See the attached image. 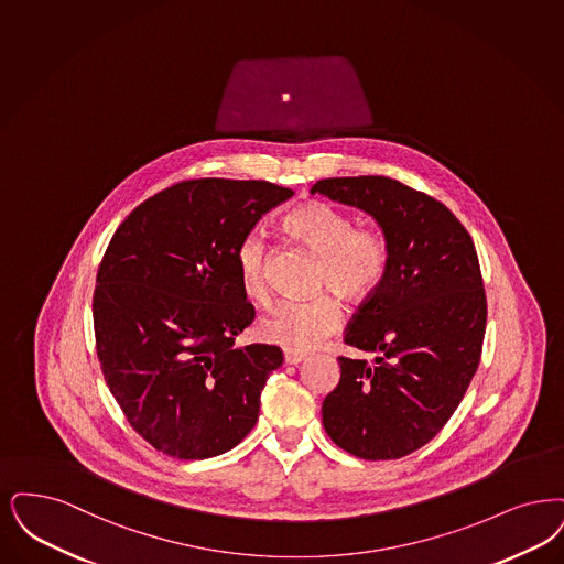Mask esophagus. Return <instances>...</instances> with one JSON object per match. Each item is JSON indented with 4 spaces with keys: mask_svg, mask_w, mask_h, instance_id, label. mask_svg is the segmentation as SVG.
I'll return each mask as SVG.
<instances>
[{
    "mask_svg": "<svg viewBox=\"0 0 564 564\" xmlns=\"http://www.w3.org/2000/svg\"><path fill=\"white\" fill-rule=\"evenodd\" d=\"M283 357H285L288 365H297V362H302L306 359V355H304V352H297V350H285Z\"/></svg>",
    "mask_w": 564,
    "mask_h": 564,
    "instance_id": "34e87169",
    "label": "esophagus"
}]
</instances>
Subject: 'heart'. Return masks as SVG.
<instances>
[{
	"instance_id": "obj_1",
	"label": "heart",
	"mask_w": 564,
	"mask_h": 564,
	"mask_svg": "<svg viewBox=\"0 0 564 564\" xmlns=\"http://www.w3.org/2000/svg\"><path fill=\"white\" fill-rule=\"evenodd\" d=\"M283 230L295 243L321 258L318 290L334 292L348 302H365L382 288L390 267L388 239L378 226H355L350 214L332 203L308 202L283 218ZM237 274L243 293L267 300V243L249 232L239 243ZM341 323V306L334 295L311 302H283L258 323L260 338L288 350H311Z\"/></svg>"
}]
</instances>
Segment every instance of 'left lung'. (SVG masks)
<instances>
[{"instance_id": "1", "label": "left lung", "mask_w": 564, "mask_h": 564, "mask_svg": "<svg viewBox=\"0 0 564 564\" xmlns=\"http://www.w3.org/2000/svg\"><path fill=\"white\" fill-rule=\"evenodd\" d=\"M311 193L373 216L390 248L382 288L344 336L378 357H339L323 426L361 459L405 457L449 422L480 362L487 297L473 237L449 207L386 176L325 178Z\"/></svg>"}]
</instances>
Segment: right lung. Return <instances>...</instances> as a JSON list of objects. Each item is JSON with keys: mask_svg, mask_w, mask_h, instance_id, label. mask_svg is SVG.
<instances>
[{"mask_svg": "<svg viewBox=\"0 0 564 564\" xmlns=\"http://www.w3.org/2000/svg\"><path fill=\"white\" fill-rule=\"evenodd\" d=\"M292 195L267 181H184L115 230L91 300L96 355L130 426L165 455H220L258 422L283 352L235 346L256 316L235 253Z\"/></svg>", "mask_w": 564, "mask_h": 564, "instance_id": "add662e5", "label": "right lung"}]
</instances>
